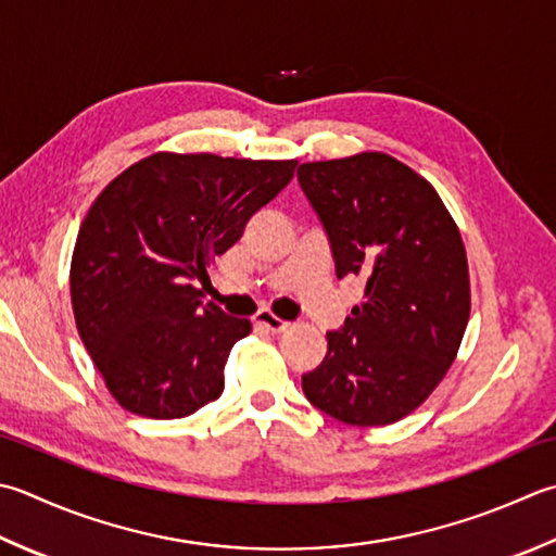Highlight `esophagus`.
<instances>
[{"mask_svg": "<svg viewBox=\"0 0 556 556\" xmlns=\"http://www.w3.org/2000/svg\"><path fill=\"white\" fill-rule=\"evenodd\" d=\"M255 323L260 325V328H265L267 332H271V334H277V332H285V330H289L291 325L287 323V320H281V318H277L275 313H269V311H257L255 313Z\"/></svg>", "mask_w": 556, "mask_h": 556, "instance_id": "obj_1", "label": "esophagus"}]
</instances>
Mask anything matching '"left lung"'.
<instances>
[{"instance_id":"left-lung-1","label":"left lung","mask_w":556,"mask_h":556,"mask_svg":"<svg viewBox=\"0 0 556 556\" xmlns=\"http://www.w3.org/2000/svg\"><path fill=\"white\" fill-rule=\"evenodd\" d=\"M299 182L330 236L337 277L364 281L303 393L352 427L395 424L448 374L470 320L458 224L427 178L383 151L301 163Z\"/></svg>"}]
</instances>
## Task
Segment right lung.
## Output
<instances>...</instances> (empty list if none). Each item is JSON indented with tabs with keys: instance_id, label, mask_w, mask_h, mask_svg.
Returning <instances> with one entry per match:
<instances>
[{
	"instance_id": "right-lung-1",
	"label": "right lung",
	"mask_w": 556,
	"mask_h": 556,
	"mask_svg": "<svg viewBox=\"0 0 556 556\" xmlns=\"http://www.w3.org/2000/svg\"><path fill=\"white\" fill-rule=\"evenodd\" d=\"M296 163L156 151L93 200L72 253V308L119 407L180 419L224 393L231 346L253 325L204 303L206 267Z\"/></svg>"
}]
</instances>
